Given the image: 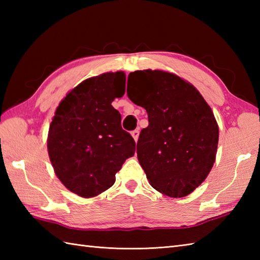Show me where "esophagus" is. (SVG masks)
<instances>
[{"mask_svg": "<svg viewBox=\"0 0 260 260\" xmlns=\"http://www.w3.org/2000/svg\"><path fill=\"white\" fill-rule=\"evenodd\" d=\"M132 136H133V139L135 140V142L139 140V135H140V132H139V129H135V131H133L132 132Z\"/></svg>", "mask_w": 260, "mask_h": 260, "instance_id": "1", "label": "esophagus"}]
</instances>
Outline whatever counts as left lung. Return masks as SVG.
<instances>
[{
	"instance_id": "8db88e82",
	"label": "left lung",
	"mask_w": 260,
	"mask_h": 260,
	"mask_svg": "<svg viewBox=\"0 0 260 260\" xmlns=\"http://www.w3.org/2000/svg\"><path fill=\"white\" fill-rule=\"evenodd\" d=\"M127 96L148 116L137 158L150 184L171 198L190 194L217 155L219 127L211 107L189 81L164 70L131 73Z\"/></svg>"
}]
</instances>
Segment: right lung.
<instances>
[{"label": "right lung", "mask_w": 260, "mask_h": 260, "mask_svg": "<svg viewBox=\"0 0 260 260\" xmlns=\"http://www.w3.org/2000/svg\"><path fill=\"white\" fill-rule=\"evenodd\" d=\"M123 71L84 80L59 103L47 146L54 173L71 192L93 198L115 183V175L134 155L135 141L121 128L112 103L125 93Z\"/></svg>", "instance_id": "obj_1"}]
</instances>
